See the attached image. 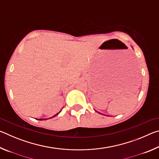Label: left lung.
I'll list each match as a JSON object with an SVG mask.
<instances>
[{
  "mask_svg": "<svg viewBox=\"0 0 159 159\" xmlns=\"http://www.w3.org/2000/svg\"><path fill=\"white\" fill-rule=\"evenodd\" d=\"M98 113H99V112H98ZM99 114H100V113H99Z\"/></svg>",
  "mask_w": 159,
  "mask_h": 159,
  "instance_id": "1",
  "label": "left lung"
}]
</instances>
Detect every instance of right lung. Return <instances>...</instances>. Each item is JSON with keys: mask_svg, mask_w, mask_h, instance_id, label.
Masks as SVG:
<instances>
[{"mask_svg": "<svg viewBox=\"0 0 159 159\" xmlns=\"http://www.w3.org/2000/svg\"><path fill=\"white\" fill-rule=\"evenodd\" d=\"M61 111H60V112H59V113H57V114H56L55 115H54L53 116H52V117L50 118H53V117H55L56 116H57L59 114H60V113L61 112ZM47 119H49V118H39V119H38V120H47Z\"/></svg>", "mask_w": 159, "mask_h": 159, "instance_id": "1", "label": "right lung"}]
</instances>
